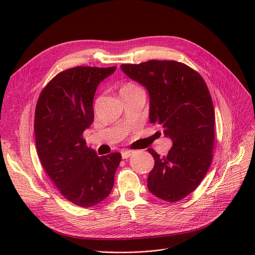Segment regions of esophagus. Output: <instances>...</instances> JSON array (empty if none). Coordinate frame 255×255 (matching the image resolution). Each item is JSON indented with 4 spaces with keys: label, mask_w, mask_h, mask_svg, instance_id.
<instances>
[{
    "label": "esophagus",
    "mask_w": 255,
    "mask_h": 255,
    "mask_svg": "<svg viewBox=\"0 0 255 255\" xmlns=\"http://www.w3.org/2000/svg\"><path fill=\"white\" fill-rule=\"evenodd\" d=\"M132 153H133L132 151H123L121 154H122L123 159H128L132 155Z\"/></svg>",
    "instance_id": "34e87169"
}]
</instances>
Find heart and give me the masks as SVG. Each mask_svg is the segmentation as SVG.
I'll return each mask as SVG.
<instances>
[{
  "instance_id": "1",
  "label": "heart",
  "mask_w": 255,
  "mask_h": 255,
  "mask_svg": "<svg viewBox=\"0 0 255 255\" xmlns=\"http://www.w3.org/2000/svg\"><path fill=\"white\" fill-rule=\"evenodd\" d=\"M133 89H138V87L135 86V85H133V84H127L122 89H121V91H123V90H133Z\"/></svg>"
}]
</instances>
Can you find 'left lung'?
<instances>
[{
    "label": "left lung",
    "mask_w": 255,
    "mask_h": 255,
    "mask_svg": "<svg viewBox=\"0 0 255 255\" xmlns=\"http://www.w3.org/2000/svg\"><path fill=\"white\" fill-rule=\"evenodd\" d=\"M121 69L148 91L150 122L172 141L162 157L148 149L155 160L148 189L165 202H178L197 188L211 165L215 113L209 89L196 71L176 61L123 64Z\"/></svg>",
    "instance_id": "8db88e82"
}]
</instances>
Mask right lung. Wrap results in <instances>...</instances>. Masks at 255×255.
Masks as SVG:
<instances>
[{"mask_svg": "<svg viewBox=\"0 0 255 255\" xmlns=\"http://www.w3.org/2000/svg\"><path fill=\"white\" fill-rule=\"evenodd\" d=\"M116 69H67L50 80L36 105L34 129L40 161L61 194L78 207H93L110 195L122 158L120 153L100 157L83 138L94 120L96 89Z\"/></svg>", "mask_w": 255, "mask_h": 255, "instance_id": "1", "label": "right lung"}]
</instances>
